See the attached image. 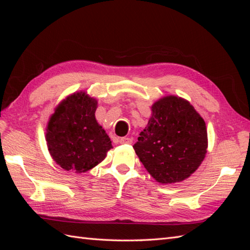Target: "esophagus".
<instances>
[{
  "instance_id": "34e87169",
  "label": "esophagus",
  "mask_w": 250,
  "mask_h": 250,
  "mask_svg": "<svg viewBox=\"0 0 250 250\" xmlns=\"http://www.w3.org/2000/svg\"><path fill=\"white\" fill-rule=\"evenodd\" d=\"M120 143L123 144V145H130V144L132 143V140L130 138L124 137V138H121L120 139Z\"/></svg>"
}]
</instances>
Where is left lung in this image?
Masks as SVG:
<instances>
[{
	"mask_svg": "<svg viewBox=\"0 0 250 250\" xmlns=\"http://www.w3.org/2000/svg\"><path fill=\"white\" fill-rule=\"evenodd\" d=\"M206 123L188 101L165 97L152 105V117L133 145L144 167L161 184L184 180L207 153Z\"/></svg>",
	"mask_w": 250,
	"mask_h": 250,
	"instance_id": "left-lung-1",
	"label": "left lung"
}]
</instances>
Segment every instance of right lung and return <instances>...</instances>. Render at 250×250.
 Listing matches in <instances>:
<instances>
[{"label": "right lung", "mask_w": 250, "mask_h": 250, "mask_svg": "<svg viewBox=\"0 0 250 250\" xmlns=\"http://www.w3.org/2000/svg\"><path fill=\"white\" fill-rule=\"evenodd\" d=\"M96 108L95 99L77 93L67 97L52 115L46 139L53 160L62 169L86 172L112 148L109 137L97 122Z\"/></svg>", "instance_id": "add662e5"}]
</instances>
